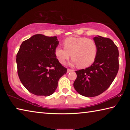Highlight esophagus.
<instances>
[{
  "instance_id": "obj_1",
  "label": "esophagus",
  "mask_w": 130,
  "mask_h": 130,
  "mask_svg": "<svg viewBox=\"0 0 130 130\" xmlns=\"http://www.w3.org/2000/svg\"><path fill=\"white\" fill-rule=\"evenodd\" d=\"M73 71V70H72V69H67V73H70V72H72Z\"/></svg>"
}]
</instances>
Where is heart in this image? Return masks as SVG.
<instances>
[{"label":"heart","mask_w":130,"mask_h":130,"mask_svg":"<svg viewBox=\"0 0 130 130\" xmlns=\"http://www.w3.org/2000/svg\"><path fill=\"white\" fill-rule=\"evenodd\" d=\"M63 45L64 48L57 46L54 50L55 56L61 63H65L70 56V65L85 68L93 64L96 60L98 47L93 39L70 37L63 40Z\"/></svg>","instance_id":"obj_1"}]
</instances>
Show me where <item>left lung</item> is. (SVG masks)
<instances>
[{
	"instance_id": "obj_1",
	"label": "left lung",
	"mask_w": 130,
	"mask_h": 130,
	"mask_svg": "<svg viewBox=\"0 0 130 130\" xmlns=\"http://www.w3.org/2000/svg\"><path fill=\"white\" fill-rule=\"evenodd\" d=\"M98 54L91 67L76 71V91L85 97L98 96L108 88L119 70V50L111 39L97 36L93 38Z\"/></svg>"
}]
</instances>
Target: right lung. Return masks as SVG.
Returning a JSON list of instances; mask_svg holds the SVG:
<instances>
[{
	"instance_id": "1",
	"label": "right lung",
	"mask_w": 130,
	"mask_h": 130,
	"mask_svg": "<svg viewBox=\"0 0 130 130\" xmlns=\"http://www.w3.org/2000/svg\"><path fill=\"white\" fill-rule=\"evenodd\" d=\"M57 37L38 34L22 43L17 55L18 74L23 86L37 96H48L56 91L67 69L54 54Z\"/></svg>"
}]
</instances>
